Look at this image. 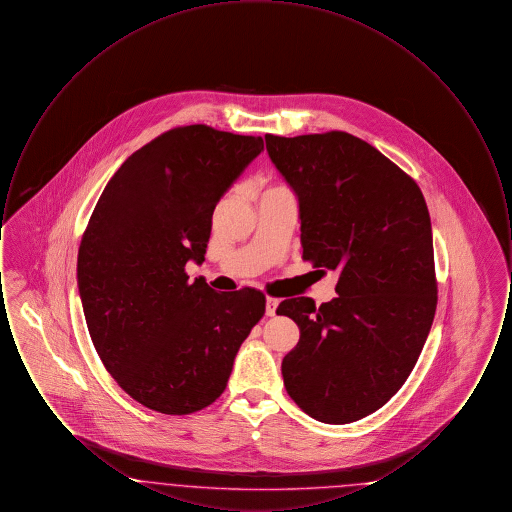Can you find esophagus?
Masks as SVG:
<instances>
[{
  "mask_svg": "<svg viewBox=\"0 0 512 512\" xmlns=\"http://www.w3.org/2000/svg\"><path fill=\"white\" fill-rule=\"evenodd\" d=\"M278 309V299L276 297H267V317H274Z\"/></svg>",
  "mask_w": 512,
  "mask_h": 512,
  "instance_id": "esophagus-1",
  "label": "esophagus"
}]
</instances>
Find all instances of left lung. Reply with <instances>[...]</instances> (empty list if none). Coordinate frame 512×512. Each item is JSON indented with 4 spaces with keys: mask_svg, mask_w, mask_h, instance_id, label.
Wrapping results in <instances>:
<instances>
[{
    "mask_svg": "<svg viewBox=\"0 0 512 512\" xmlns=\"http://www.w3.org/2000/svg\"><path fill=\"white\" fill-rule=\"evenodd\" d=\"M265 142L299 201L303 259L340 274L332 301L278 305L301 332L282 361L284 386L315 420L349 424L390 401L430 334L438 305L430 213L413 178L357 136Z\"/></svg>",
    "mask_w": 512,
    "mask_h": 512,
    "instance_id": "8db88e82",
    "label": "left lung"
}]
</instances>
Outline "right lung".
<instances>
[{"instance_id":"1","label":"right lung","mask_w":512,"mask_h":512,"mask_svg":"<svg viewBox=\"0 0 512 512\" xmlns=\"http://www.w3.org/2000/svg\"><path fill=\"white\" fill-rule=\"evenodd\" d=\"M261 151V136L172 128L122 163L84 230L76 278L90 336L147 409L190 414L217 401L265 315L259 290L217 293L184 270L205 261L220 197Z\"/></svg>"}]
</instances>
